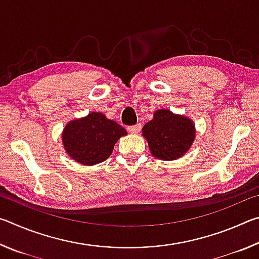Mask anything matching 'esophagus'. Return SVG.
Instances as JSON below:
<instances>
[{
  "label": "esophagus",
  "instance_id": "1",
  "mask_svg": "<svg viewBox=\"0 0 259 259\" xmlns=\"http://www.w3.org/2000/svg\"><path fill=\"white\" fill-rule=\"evenodd\" d=\"M140 129H142V124H136V125H130L128 126V131L130 134H138Z\"/></svg>",
  "mask_w": 259,
  "mask_h": 259
}]
</instances>
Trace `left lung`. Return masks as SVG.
I'll use <instances>...</instances> for the list:
<instances>
[{
    "label": "left lung",
    "mask_w": 259,
    "mask_h": 259,
    "mask_svg": "<svg viewBox=\"0 0 259 259\" xmlns=\"http://www.w3.org/2000/svg\"><path fill=\"white\" fill-rule=\"evenodd\" d=\"M152 155L160 160L171 161L182 157L195 139L193 121L168 109H157L153 120L143 126Z\"/></svg>",
    "instance_id": "1"
}]
</instances>
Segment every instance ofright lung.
<instances>
[{
    "instance_id": "obj_1",
    "label": "right lung",
    "mask_w": 259,
    "mask_h": 259,
    "mask_svg": "<svg viewBox=\"0 0 259 259\" xmlns=\"http://www.w3.org/2000/svg\"><path fill=\"white\" fill-rule=\"evenodd\" d=\"M126 131L103 113L91 112L81 119L69 121L61 139L67 154L84 165H94L108 159L114 145Z\"/></svg>"
}]
</instances>
